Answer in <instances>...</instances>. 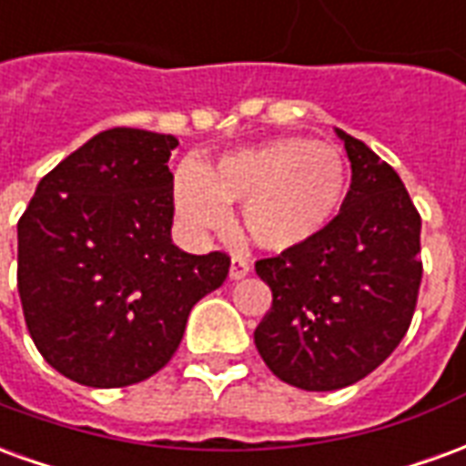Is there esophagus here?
Returning <instances> with one entry per match:
<instances>
[{
	"label": "esophagus",
	"instance_id": "34e87169",
	"mask_svg": "<svg viewBox=\"0 0 466 466\" xmlns=\"http://www.w3.org/2000/svg\"><path fill=\"white\" fill-rule=\"evenodd\" d=\"M249 274V262L242 254H234L232 264H229V279H244Z\"/></svg>",
	"mask_w": 466,
	"mask_h": 466
}]
</instances>
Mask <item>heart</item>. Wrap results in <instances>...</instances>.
Instances as JSON below:
<instances>
[{
    "label": "heart",
    "instance_id": "1",
    "mask_svg": "<svg viewBox=\"0 0 466 466\" xmlns=\"http://www.w3.org/2000/svg\"><path fill=\"white\" fill-rule=\"evenodd\" d=\"M350 189L347 162L329 144L282 137L224 154L209 172L182 167L174 179L177 209L197 229H222L224 202H244L247 239L284 252L322 234L342 209Z\"/></svg>",
    "mask_w": 466,
    "mask_h": 466
}]
</instances>
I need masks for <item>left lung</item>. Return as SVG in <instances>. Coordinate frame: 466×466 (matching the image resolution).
<instances>
[{
  "label": "left lung",
  "instance_id": "8db88e82",
  "mask_svg": "<svg viewBox=\"0 0 466 466\" xmlns=\"http://www.w3.org/2000/svg\"><path fill=\"white\" fill-rule=\"evenodd\" d=\"M337 134L351 162L339 214L307 244L254 264L272 289L257 351L307 391L342 390L377 370L410 329L421 282V217L400 174Z\"/></svg>",
  "mask_w": 466,
  "mask_h": 466
}]
</instances>
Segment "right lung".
I'll list each match as a JSON object with an SVG mask.
<instances>
[{
    "label": "right lung",
    "mask_w": 466,
    "mask_h": 466,
    "mask_svg": "<svg viewBox=\"0 0 466 466\" xmlns=\"http://www.w3.org/2000/svg\"><path fill=\"white\" fill-rule=\"evenodd\" d=\"M172 134L116 127L36 184L16 224V287L36 350L66 380L112 390L172 360L187 317L229 274L224 252L172 242Z\"/></svg>",
    "instance_id": "obj_1"
}]
</instances>
